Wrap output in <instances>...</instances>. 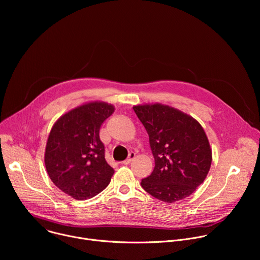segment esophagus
Masks as SVG:
<instances>
[{"instance_id":"esophagus-1","label":"esophagus","mask_w":260,"mask_h":260,"mask_svg":"<svg viewBox=\"0 0 260 260\" xmlns=\"http://www.w3.org/2000/svg\"><path fill=\"white\" fill-rule=\"evenodd\" d=\"M135 157H136V153H134V152L129 153L128 157H127L125 160L122 161V165H128V164H131V161H133V159H134Z\"/></svg>"}]
</instances>
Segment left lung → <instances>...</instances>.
Masks as SVG:
<instances>
[{"label": "left lung", "mask_w": 260, "mask_h": 260, "mask_svg": "<svg viewBox=\"0 0 260 260\" xmlns=\"http://www.w3.org/2000/svg\"><path fill=\"white\" fill-rule=\"evenodd\" d=\"M133 108L149 136L155 160L152 174L142 180V187L166 203L189 197L205 181L212 164V149L203 126L168 105L152 103Z\"/></svg>", "instance_id": "8db88e82"}]
</instances>
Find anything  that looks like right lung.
Segmentation results:
<instances>
[{
    "mask_svg": "<svg viewBox=\"0 0 260 260\" xmlns=\"http://www.w3.org/2000/svg\"><path fill=\"white\" fill-rule=\"evenodd\" d=\"M114 111L112 104L87 102L62 114L51 127L44 154L46 171L55 186L73 199L95 197L114 174L100 140L101 125Z\"/></svg>",
    "mask_w": 260,
    "mask_h": 260,
    "instance_id": "obj_1",
    "label": "right lung"
}]
</instances>
